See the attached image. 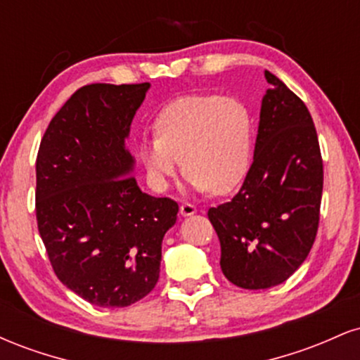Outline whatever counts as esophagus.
Wrapping results in <instances>:
<instances>
[{"mask_svg": "<svg viewBox=\"0 0 360 360\" xmlns=\"http://www.w3.org/2000/svg\"><path fill=\"white\" fill-rule=\"evenodd\" d=\"M194 213H196V206L194 205H191V203L181 205V214H183V217H193Z\"/></svg>", "mask_w": 360, "mask_h": 360, "instance_id": "obj_1", "label": "esophagus"}]
</instances>
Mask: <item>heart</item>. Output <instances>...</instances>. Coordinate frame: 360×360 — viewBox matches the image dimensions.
<instances>
[{"label":"heart","mask_w":360,"mask_h":360,"mask_svg":"<svg viewBox=\"0 0 360 360\" xmlns=\"http://www.w3.org/2000/svg\"><path fill=\"white\" fill-rule=\"evenodd\" d=\"M154 128L155 137L140 142L139 157L157 193L171 188L181 166L194 191L225 194L245 179L254 122L245 103L237 98H177L157 115Z\"/></svg>","instance_id":"b5f03b06"}]
</instances>
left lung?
<instances>
[{"instance_id":"8db88e82","label":"left lung","mask_w":360,"mask_h":360,"mask_svg":"<svg viewBox=\"0 0 360 360\" xmlns=\"http://www.w3.org/2000/svg\"><path fill=\"white\" fill-rule=\"evenodd\" d=\"M260 105L254 162L232 201L208 210L225 278L243 289L284 283L308 257L320 220L323 162L311 115L279 77Z\"/></svg>"}]
</instances>
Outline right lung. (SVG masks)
<instances>
[{"label":"right lung","mask_w":360,"mask_h":360,"mask_svg":"<svg viewBox=\"0 0 360 360\" xmlns=\"http://www.w3.org/2000/svg\"><path fill=\"white\" fill-rule=\"evenodd\" d=\"M150 84H89L49 123L37 155V223L53 272L94 307L137 303L159 281L179 206L131 176L130 127Z\"/></svg>","instance_id":"obj_1"}]
</instances>
